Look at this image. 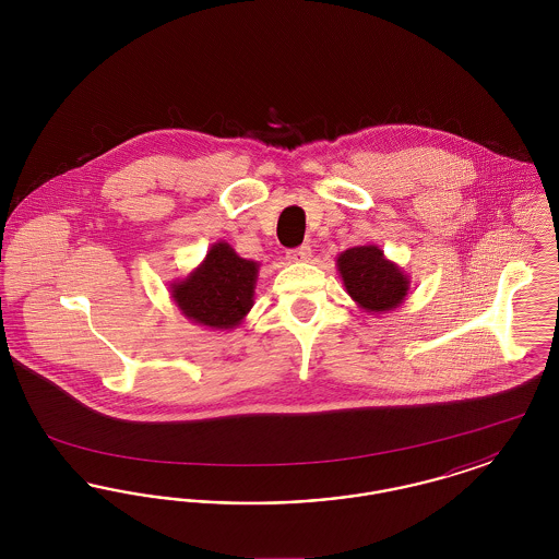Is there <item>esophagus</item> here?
Here are the masks:
<instances>
[{"label":"esophagus","instance_id":"34e87169","mask_svg":"<svg viewBox=\"0 0 559 559\" xmlns=\"http://www.w3.org/2000/svg\"><path fill=\"white\" fill-rule=\"evenodd\" d=\"M312 258V247L310 245H301V247H297V249H292V251H287V260L289 262H308Z\"/></svg>","mask_w":559,"mask_h":559}]
</instances>
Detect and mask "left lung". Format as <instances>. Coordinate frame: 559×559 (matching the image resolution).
<instances>
[{"label": "left lung", "instance_id": "obj_1", "mask_svg": "<svg viewBox=\"0 0 559 559\" xmlns=\"http://www.w3.org/2000/svg\"><path fill=\"white\" fill-rule=\"evenodd\" d=\"M337 270L347 295L369 314L396 310L411 292V276L388 260L377 245H358L342 251Z\"/></svg>", "mask_w": 559, "mask_h": 559}]
</instances>
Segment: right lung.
<instances>
[{
    "label": "right lung",
    "mask_w": 559,
    "mask_h": 559,
    "mask_svg": "<svg viewBox=\"0 0 559 559\" xmlns=\"http://www.w3.org/2000/svg\"><path fill=\"white\" fill-rule=\"evenodd\" d=\"M258 274V262L240 258L226 240H217L187 278L169 285V293L190 322L233 331L253 308Z\"/></svg>",
    "instance_id": "obj_1"
}]
</instances>
